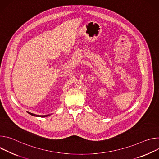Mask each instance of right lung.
<instances>
[{"label":"right lung","instance_id":"obj_1","mask_svg":"<svg viewBox=\"0 0 159 159\" xmlns=\"http://www.w3.org/2000/svg\"><path fill=\"white\" fill-rule=\"evenodd\" d=\"M29 114L33 116H36V117H47V116H48L49 115H45V116H40V115H36V114H34L33 113H31V112H27Z\"/></svg>","mask_w":159,"mask_h":159}]
</instances>
